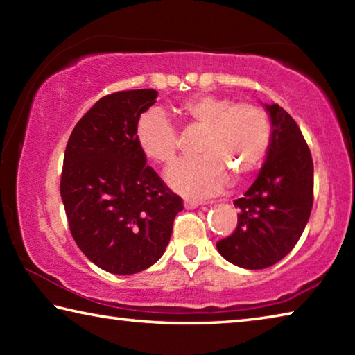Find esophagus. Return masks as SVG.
Masks as SVG:
<instances>
[{
	"label": "esophagus",
	"mask_w": 355,
	"mask_h": 355,
	"mask_svg": "<svg viewBox=\"0 0 355 355\" xmlns=\"http://www.w3.org/2000/svg\"><path fill=\"white\" fill-rule=\"evenodd\" d=\"M184 208L186 209H194V208H197L199 205H203V203L205 202H199V200H194V199H184Z\"/></svg>",
	"instance_id": "obj_1"
}]
</instances>
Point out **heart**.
I'll use <instances>...</instances> for the list:
<instances>
[{
  "instance_id": "obj_1",
  "label": "heart",
  "mask_w": 355,
  "mask_h": 355,
  "mask_svg": "<svg viewBox=\"0 0 355 355\" xmlns=\"http://www.w3.org/2000/svg\"><path fill=\"white\" fill-rule=\"evenodd\" d=\"M178 111L197 127L205 128L200 158L182 159L166 172V182L186 197L218 194L236 178H248L263 166L272 141V127L260 106L241 103L213 94L184 100ZM136 142L148 159L159 164L173 161L178 152V133L171 119L153 107L136 123Z\"/></svg>"
}]
</instances>
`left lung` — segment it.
Returning a JSON list of instances; mask_svg holds the SVG:
<instances>
[{
  "label": "left lung",
  "instance_id": "left-lung-1",
  "mask_svg": "<svg viewBox=\"0 0 355 355\" xmlns=\"http://www.w3.org/2000/svg\"><path fill=\"white\" fill-rule=\"evenodd\" d=\"M272 141L260 173L233 202L238 225L216 244L227 261L264 269L290 254L307 225L313 207V159L294 119L279 105H264Z\"/></svg>",
  "mask_w": 355,
  "mask_h": 355
}]
</instances>
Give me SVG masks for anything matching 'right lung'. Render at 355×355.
<instances>
[{"label":"right lung","mask_w":355,"mask_h":355,"mask_svg":"<svg viewBox=\"0 0 355 355\" xmlns=\"http://www.w3.org/2000/svg\"><path fill=\"white\" fill-rule=\"evenodd\" d=\"M158 92L136 89L100 98L75 125L64 153L61 197L75 243L117 275L163 257L182 197L167 188L136 142V123Z\"/></svg>","instance_id":"add662e5"}]
</instances>
